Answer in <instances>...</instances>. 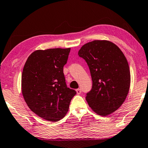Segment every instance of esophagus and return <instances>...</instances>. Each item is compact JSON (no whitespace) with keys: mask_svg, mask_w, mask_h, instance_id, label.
<instances>
[{"mask_svg":"<svg viewBox=\"0 0 148 148\" xmlns=\"http://www.w3.org/2000/svg\"><path fill=\"white\" fill-rule=\"evenodd\" d=\"M76 91H77V95H80L81 93V88H78V89H77Z\"/></svg>","mask_w":148,"mask_h":148,"instance_id":"1","label":"esophagus"}]
</instances>
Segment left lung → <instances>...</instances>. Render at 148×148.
<instances>
[{
    "mask_svg": "<svg viewBox=\"0 0 148 148\" xmlns=\"http://www.w3.org/2000/svg\"><path fill=\"white\" fill-rule=\"evenodd\" d=\"M78 55L87 62L92 81L86 96L88 105L98 114H110L124 103L130 89V72L126 57L107 40L83 45Z\"/></svg>",
    "mask_w": 148,
    "mask_h": 148,
    "instance_id": "1",
    "label": "left lung"
}]
</instances>
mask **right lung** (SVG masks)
<instances>
[{
  "instance_id": "1",
  "label": "right lung",
  "mask_w": 148,
  "mask_h": 148,
  "mask_svg": "<svg viewBox=\"0 0 148 148\" xmlns=\"http://www.w3.org/2000/svg\"><path fill=\"white\" fill-rule=\"evenodd\" d=\"M71 48L36 50L22 74V92L27 105L43 119L57 122L66 115L76 91L67 87L63 73Z\"/></svg>"
}]
</instances>
